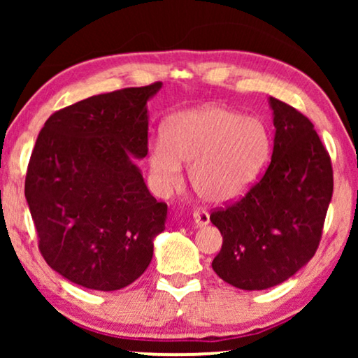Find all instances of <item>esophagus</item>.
Returning a JSON list of instances; mask_svg holds the SVG:
<instances>
[{"label":"esophagus","mask_w":358,"mask_h":358,"mask_svg":"<svg viewBox=\"0 0 358 358\" xmlns=\"http://www.w3.org/2000/svg\"><path fill=\"white\" fill-rule=\"evenodd\" d=\"M194 222L197 227H205V224L210 223V215L208 212H205V210H200V208H194Z\"/></svg>","instance_id":"esophagus-1"}]
</instances>
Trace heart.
<instances>
[{"label":"heart","mask_w":358,"mask_h":358,"mask_svg":"<svg viewBox=\"0 0 358 358\" xmlns=\"http://www.w3.org/2000/svg\"><path fill=\"white\" fill-rule=\"evenodd\" d=\"M271 151L267 127L256 117L220 106H202L174 115L164 134L150 145V169L161 190L182 180V163H190L195 192L210 202L241 195Z\"/></svg>","instance_id":"obj_1"}]
</instances>
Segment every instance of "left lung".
<instances>
[{"mask_svg": "<svg viewBox=\"0 0 358 358\" xmlns=\"http://www.w3.org/2000/svg\"><path fill=\"white\" fill-rule=\"evenodd\" d=\"M272 158L246 194L213 210L223 236L212 267L241 290H266L285 282L320 246L334 179L331 156L310 119L271 97Z\"/></svg>", "mask_w": 358, "mask_h": 358, "instance_id": "8db88e82", "label": "left lung"}]
</instances>
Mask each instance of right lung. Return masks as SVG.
Wrapping results in <instances>:
<instances>
[{"label":"right lung","instance_id":"add662e5","mask_svg":"<svg viewBox=\"0 0 358 358\" xmlns=\"http://www.w3.org/2000/svg\"><path fill=\"white\" fill-rule=\"evenodd\" d=\"M161 83L91 96L53 112L37 136L26 200L38 251L73 283L112 292L150 266L168 205L130 156L148 155L146 101Z\"/></svg>","mask_w":358,"mask_h":358}]
</instances>
